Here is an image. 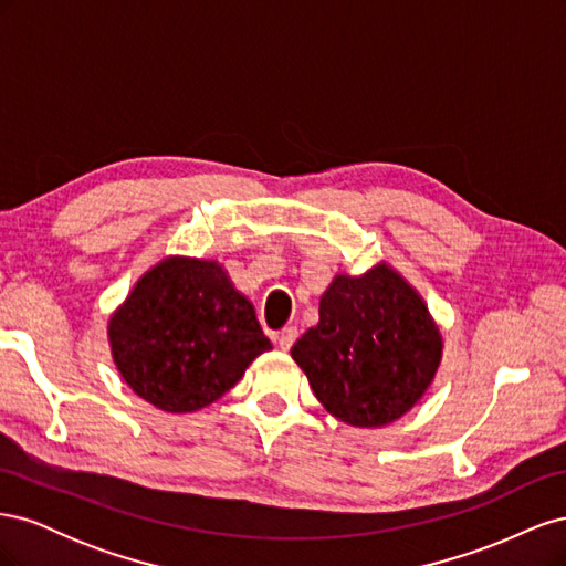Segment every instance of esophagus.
<instances>
[{
  "label": "esophagus",
  "mask_w": 566,
  "mask_h": 566,
  "mask_svg": "<svg viewBox=\"0 0 566 566\" xmlns=\"http://www.w3.org/2000/svg\"><path fill=\"white\" fill-rule=\"evenodd\" d=\"M295 339H297V328H295V325H287V328H283V331L279 333V337H276L279 347H281L283 352H287L290 347H293Z\"/></svg>",
  "instance_id": "obj_1"
}]
</instances>
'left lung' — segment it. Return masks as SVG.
<instances>
[{"label":"left lung","mask_w":566,"mask_h":566,"mask_svg":"<svg viewBox=\"0 0 566 566\" xmlns=\"http://www.w3.org/2000/svg\"><path fill=\"white\" fill-rule=\"evenodd\" d=\"M441 352L424 300L387 262L361 276L337 273L321 295L318 323L290 349L323 408L352 427L406 416L432 385Z\"/></svg>","instance_id":"8db88e82"}]
</instances>
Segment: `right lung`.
<instances>
[{
    "label": "right lung",
    "mask_w": 566,
    "mask_h": 566,
    "mask_svg": "<svg viewBox=\"0 0 566 566\" xmlns=\"http://www.w3.org/2000/svg\"><path fill=\"white\" fill-rule=\"evenodd\" d=\"M108 345L129 389L165 413L214 403L271 349L227 269L179 254L136 281L108 321Z\"/></svg>",
    "instance_id": "1"
}]
</instances>
